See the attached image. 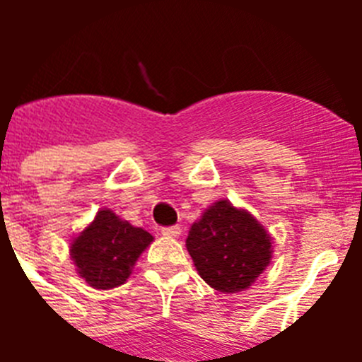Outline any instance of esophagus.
Listing matches in <instances>:
<instances>
[{"instance_id":"esophagus-1","label":"esophagus","mask_w":362,"mask_h":362,"mask_svg":"<svg viewBox=\"0 0 362 362\" xmlns=\"http://www.w3.org/2000/svg\"><path fill=\"white\" fill-rule=\"evenodd\" d=\"M161 233L163 235H166V238H179V233H181V226H177V225L163 226Z\"/></svg>"}]
</instances>
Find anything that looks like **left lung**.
<instances>
[{"mask_svg":"<svg viewBox=\"0 0 362 362\" xmlns=\"http://www.w3.org/2000/svg\"><path fill=\"white\" fill-rule=\"evenodd\" d=\"M272 239L245 210L217 201L194 223L187 250L199 276L219 292L248 288L268 267Z\"/></svg>","mask_w":362,"mask_h":362,"instance_id":"obj_1","label":"left lung"}]
</instances>
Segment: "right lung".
I'll return each mask as SVG.
<instances>
[{
	"label": "right lung",
	"instance_id": "1",
	"mask_svg": "<svg viewBox=\"0 0 362 362\" xmlns=\"http://www.w3.org/2000/svg\"><path fill=\"white\" fill-rule=\"evenodd\" d=\"M146 230L136 228L110 210H99L70 246L79 276L99 290L116 288L129 279L132 267L152 243Z\"/></svg>",
	"mask_w": 362,
	"mask_h": 362
}]
</instances>
